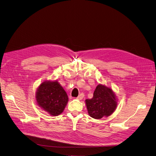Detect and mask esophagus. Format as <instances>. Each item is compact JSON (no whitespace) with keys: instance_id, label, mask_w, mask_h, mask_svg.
<instances>
[{"instance_id":"obj_1","label":"esophagus","mask_w":156,"mask_h":156,"mask_svg":"<svg viewBox=\"0 0 156 156\" xmlns=\"http://www.w3.org/2000/svg\"><path fill=\"white\" fill-rule=\"evenodd\" d=\"M83 97H84V94H83V93H81V94H80L78 95V97L76 98H77L78 100H82Z\"/></svg>"}]
</instances>
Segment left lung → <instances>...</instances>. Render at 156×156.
Segmentation results:
<instances>
[{
  "label": "left lung",
  "instance_id": "1",
  "mask_svg": "<svg viewBox=\"0 0 156 156\" xmlns=\"http://www.w3.org/2000/svg\"><path fill=\"white\" fill-rule=\"evenodd\" d=\"M89 115L95 119L111 115L117 107V98L113 90L105 85L98 84L93 97L85 100Z\"/></svg>",
  "mask_w": 156,
  "mask_h": 156
}]
</instances>
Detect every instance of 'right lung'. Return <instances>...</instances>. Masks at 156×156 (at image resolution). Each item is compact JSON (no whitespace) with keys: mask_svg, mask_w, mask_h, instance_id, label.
I'll return each instance as SVG.
<instances>
[{"mask_svg":"<svg viewBox=\"0 0 156 156\" xmlns=\"http://www.w3.org/2000/svg\"><path fill=\"white\" fill-rule=\"evenodd\" d=\"M37 104L52 116L61 114L68 102V96L57 80L44 81L38 87L36 93Z\"/></svg>","mask_w":156,"mask_h":156,"instance_id":"right-lung-1","label":"right lung"}]
</instances>
